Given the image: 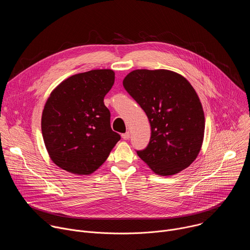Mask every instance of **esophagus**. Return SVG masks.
Segmentation results:
<instances>
[{
	"label": "esophagus",
	"mask_w": 250,
	"mask_h": 250,
	"mask_svg": "<svg viewBox=\"0 0 250 250\" xmlns=\"http://www.w3.org/2000/svg\"><path fill=\"white\" fill-rule=\"evenodd\" d=\"M122 137H123L124 139H128V138H129V132L127 131V132H125V133H123V134H122Z\"/></svg>",
	"instance_id": "1"
}]
</instances>
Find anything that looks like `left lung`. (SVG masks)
<instances>
[{
	"label": "left lung",
	"mask_w": 250,
	"mask_h": 250,
	"mask_svg": "<svg viewBox=\"0 0 250 250\" xmlns=\"http://www.w3.org/2000/svg\"><path fill=\"white\" fill-rule=\"evenodd\" d=\"M123 84L151 126L149 144L136 151L140 159L162 176L190 166L201 150L205 131L202 104L192 85L164 69L131 71Z\"/></svg>",
	"instance_id": "left-lung-1"
}]
</instances>
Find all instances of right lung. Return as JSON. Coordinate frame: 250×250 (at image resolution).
I'll return each mask as SVG.
<instances>
[{
	"mask_svg": "<svg viewBox=\"0 0 250 250\" xmlns=\"http://www.w3.org/2000/svg\"><path fill=\"white\" fill-rule=\"evenodd\" d=\"M114 83L113 70H91L69 77L50 94L42 131L51 160L60 168L89 175L121 139L111 127V113L104 104Z\"/></svg>",
	"mask_w": 250,
	"mask_h": 250,
	"instance_id": "obj_1",
	"label": "right lung"
}]
</instances>
